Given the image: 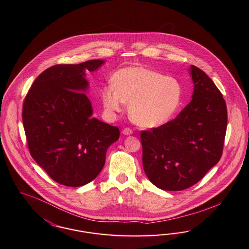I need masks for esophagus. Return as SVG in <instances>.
Returning <instances> with one entry per match:
<instances>
[{"instance_id": "34e87169", "label": "esophagus", "mask_w": 249, "mask_h": 249, "mask_svg": "<svg viewBox=\"0 0 249 249\" xmlns=\"http://www.w3.org/2000/svg\"><path fill=\"white\" fill-rule=\"evenodd\" d=\"M122 133H123L124 135H130V134L133 133V130L131 129H129V128H125V129L122 130Z\"/></svg>"}]
</instances>
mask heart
Returning <instances> with one entry per match:
<instances>
[{"label":"heart","instance_id":"1","mask_svg":"<svg viewBox=\"0 0 249 249\" xmlns=\"http://www.w3.org/2000/svg\"><path fill=\"white\" fill-rule=\"evenodd\" d=\"M181 93L180 82L176 78L148 68L129 67L114 75L113 84L103 88L101 98L111 115L121 112L129 103L130 119L141 127L155 128L176 113Z\"/></svg>","mask_w":249,"mask_h":249}]
</instances>
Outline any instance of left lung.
Listing matches in <instances>:
<instances>
[{"instance_id": "left-lung-1", "label": "left lung", "mask_w": 249, "mask_h": 249, "mask_svg": "<svg viewBox=\"0 0 249 249\" xmlns=\"http://www.w3.org/2000/svg\"><path fill=\"white\" fill-rule=\"evenodd\" d=\"M192 101L158 128L141 131L142 166L150 181L166 191L187 189L220 160L227 129V107L209 76L191 66Z\"/></svg>"}]
</instances>
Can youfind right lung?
Listing matches in <instances>:
<instances>
[{
  "label": "right lung",
  "instance_id": "1",
  "mask_svg": "<svg viewBox=\"0 0 249 249\" xmlns=\"http://www.w3.org/2000/svg\"><path fill=\"white\" fill-rule=\"evenodd\" d=\"M104 60L55 65L44 70L26 95L22 120L30 155L54 181L79 187L95 179L120 129L92 115L85 71Z\"/></svg>",
  "mask_w": 249,
  "mask_h": 249
}]
</instances>
